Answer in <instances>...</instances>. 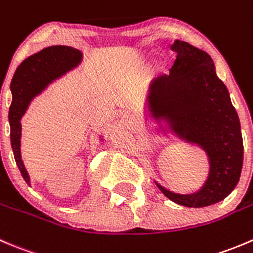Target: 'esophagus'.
Listing matches in <instances>:
<instances>
[{
	"label": "esophagus",
	"mask_w": 253,
	"mask_h": 253,
	"mask_svg": "<svg viewBox=\"0 0 253 253\" xmlns=\"http://www.w3.org/2000/svg\"><path fill=\"white\" fill-rule=\"evenodd\" d=\"M123 118L126 119V122H132L134 121V114L132 113H130V112H124V114H123Z\"/></svg>",
	"instance_id": "1"
}]
</instances>
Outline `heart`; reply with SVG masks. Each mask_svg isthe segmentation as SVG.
I'll use <instances>...</instances> for the list:
<instances>
[{
  "label": "heart",
  "mask_w": 253,
  "mask_h": 253,
  "mask_svg": "<svg viewBox=\"0 0 253 253\" xmlns=\"http://www.w3.org/2000/svg\"><path fill=\"white\" fill-rule=\"evenodd\" d=\"M144 57H145V56H144ZM164 66H165V60H164V59L157 60V62H156V69L161 70V69H164Z\"/></svg>",
  "instance_id": "1"
}]
</instances>
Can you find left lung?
I'll use <instances>...</instances> for the list:
<instances>
[{"label": "left lung", "instance_id": "8db88e82", "mask_svg": "<svg viewBox=\"0 0 253 253\" xmlns=\"http://www.w3.org/2000/svg\"><path fill=\"white\" fill-rule=\"evenodd\" d=\"M172 49L178 55L169 75L157 76L147 89L146 116L159 124L162 134L169 131L203 150L209 172L193 193H174L156 184L174 203L202 208L226 198L239 182L244 160L241 126L211 57L178 39Z\"/></svg>", "mask_w": 253, "mask_h": 253}]
</instances>
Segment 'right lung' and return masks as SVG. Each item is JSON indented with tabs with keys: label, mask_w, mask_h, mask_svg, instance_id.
I'll return each instance as SVG.
<instances>
[{
	"label": "right lung",
	"mask_w": 253,
	"mask_h": 253,
	"mask_svg": "<svg viewBox=\"0 0 253 253\" xmlns=\"http://www.w3.org/2000/svg\"><path fill=\"white\" fill-rule=\"evenodd\" d=\"M81 61L82 52L80 50L65 45H55L45 47L27 57L14 72L11 82L12 103L8 114L11 124V145L17 166L28 184H31V178L21 155L22 117L34 97L41 94L55 80L76 69Z\"/></svg>",
	"instance_id": "1"
}]
</instances>
